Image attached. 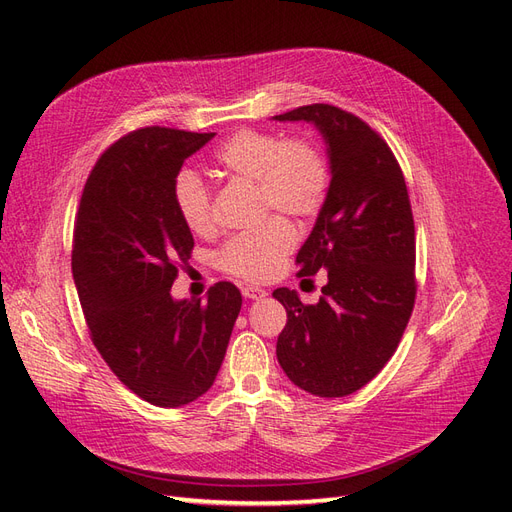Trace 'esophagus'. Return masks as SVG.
Listing matches in <instances>:
<instances>
[{"instance_id": "34e87169", "label": "esophagus", "mask_w": 512, "mask_h": 512, "mask_svg": "<svg viewBox=\"0 0 512 512\" xmlns=\"http://www.w3.org/2000/svg\"><path fill=\"white\" fill-rule=\"evenodd\" d=\"M268 292L266 290H261V287H257V285H244L242 287V296L244 298H248V300H257V298H264Z\"/></svg>"}]
</instances>
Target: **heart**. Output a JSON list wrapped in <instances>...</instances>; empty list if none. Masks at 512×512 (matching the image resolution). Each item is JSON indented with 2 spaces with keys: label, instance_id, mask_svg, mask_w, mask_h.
I'll return each instance as SVG.
<instances>
[{
  "label": "heart",
  "instance_id": "heart-1",
  "mask_svg": "<svg viewBox=\"0 0 512 512\" xmlns=\"http://www.w3.org/2000/svg\"><path fill=\"white\" fill-rule=\"evenodd\" d=\"M222 173L231 179L257 183L264 212H283L305 220L320 212L329 190V166L309 140H281L264 131H238L216 153ZM175 203L186 227L196 235L216 229L212 192L194 173L175 181ZM296 242L292 225L272 218L268 225L225 244L218 266L244 281L274 277Z\"/></svg>",
  "mask_w": 512,
  "mask_h": 512
}]
</instances>
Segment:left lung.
<instances>
[{
	"instance_id": "obj_1",
	"label": "left lung",
	"mask_w": 512,
	"mask_h": 512,
	"mask_svg": "<svg viewBox=\"0 0 512 512\" xmlns=\"http://www.w3.org/2000/svg\"><path fill=\"white\" fill-rule=\"evenodd\" d=\"M274 121H307L329 153L331 183L300 246L298 277L326 270L316 305L294 290L272 296L287 311L277 359L290 381L320 398L355 393L396 352L415 305V225L400 164L359 116L329 103Z\"/></svg>"
}]
</instances>
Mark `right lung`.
<instances>
[{"mask_svg": "<svg viewBox=\"0 0 512 512\" xmlns=\"http://www.w3.org/2000/svg\"><path fill=\"white\" fill-rule=\"evenodd\" d=\"M216 134L144 127L90 170L73 231V279L90 337L119 381L155 406L190 404L214 385L242 294L229 281L203 300L170 287L192 253L175 181Z\"/></svg>", "mask_w": 512, "mask_h": 512, "instance_id": "1", "label": "right lung"}]
</instances>
